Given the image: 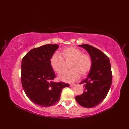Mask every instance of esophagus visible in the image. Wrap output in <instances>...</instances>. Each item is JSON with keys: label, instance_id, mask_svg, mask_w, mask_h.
Instances as JSON below:
<instances>
[{"label": "esophagus", "instance_id": "esophagus-1", "mask_svg": "<svg viewBox=\"0 0 129 129\" xmlns=\"http://www.w3.org/2000/svg\"><path fill=\"white\" fill-rule=\"evenodd\" d=\"M76 86V84H70V87H74Z\"/></svg>", "mask_w": 129, "mask_h": 129}]
</instances>
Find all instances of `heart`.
Masks as SVG:
<instances>
[{"instance_id":"1","label":"heart","mask_w":129,"mask_h":129,"mask_svg":"<svg viewBox=\"0 0 129 129\" xmlns=\"http://www.w3.org/2000/svg\"><path fill=\"white\" fill-rule=\"evenodd\" d=\"M61 55L54 53L50 57V64L52 69L56 73L61 72L64 65V60L71 61L69 70L63 71L60 74V80L67 83H72L77 80L79 76L84 77L87 74L92 67V59L89 54H83L80 49L77 48L68 47L64 49Z\"/></svg>"}]
</instances>
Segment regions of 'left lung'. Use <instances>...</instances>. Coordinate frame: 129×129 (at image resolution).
I'll return each mask as SVG.
<instances>
[{
	"label": "left lung",
	"instance_id": "obj_1",
	"mask_svg": "<svg viewBox=\"0 0 129 129\" xmlns=\"http://www.w3.org/2000/svg\"><path fill=\"white\" fill-rule=\"evenodd\" d=\"M87 51L92 59V67L87 78L81 82L84 92L75 99L81 106L90 108L98 105L108 95L112 83L109 58L101 50L89 44L79 45Z\"/></svg>",
	"mask_w": 129,
	"mask_h": 129
}]
</instances>
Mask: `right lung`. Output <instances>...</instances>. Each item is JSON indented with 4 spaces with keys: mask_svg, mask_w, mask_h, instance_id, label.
Wrapping results in <instances>:
<instances>
[{
    "mask_svg": "<svg viewBox=\"0 0 129 129\" xmlns=\"http://www.w3.org/2000/svg\"><path fill=\"white\" fill-rule=\"evenodd\" d=\"M59 48L57 44H46L30 50L21 61V80L26 95L36 105L53 106L58 102L62 89L69 84L53 80L56 76L50 59Z\"/></svg>",
    "mask_w": 129,
    "mask_h": 129,
    "instance_id": "1",
    "label": "right lung"
}]
</instances>
